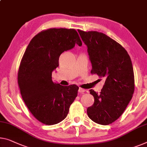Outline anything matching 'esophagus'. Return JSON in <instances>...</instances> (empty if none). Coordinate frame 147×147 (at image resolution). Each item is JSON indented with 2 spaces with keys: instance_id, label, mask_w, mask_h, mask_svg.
<instances>
[{
  "instance_id": "esophagus-1",
  "label": "esophagus",
  "mask_w": 147,
  "mask_h": 147,
  "mask_svg": "<svg viewBox=\"0 0 147 147\" xmlns=\"http://www.w3.org/2000/svg\"><path fill=\"white\" fill-rule=\"evenodd\" d=\"M85 91H86L85 90V89H83V88H79V89H78V92H79L80 93H83V92H84Z\"/></svg>"
}]
</instances>
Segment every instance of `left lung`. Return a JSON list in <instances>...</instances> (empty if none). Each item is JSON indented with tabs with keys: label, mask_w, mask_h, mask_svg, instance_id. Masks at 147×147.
I'll use <instances>...</instances> for the list:
<instances>
[{
	"label": "left lung",
	"mask_w": 147,
	"mask_h": 147,
	"mask_svg": "<svg viewBox=\"0 0 147 147\" xmlns=\"http://www.w3.org/2000/svg\"><path fill=\"white\" fill-rule=\"evenodd\" d=\"M92 63V74L106 79L98 94L90 92L94 98L92 106L87 108V114L96 123L109 125L123 113L135 90L134 72L127 51L106 34L96 31L78 30Z\"/></svg>",
	"instance_id": "obj_1"
}]
</instances>
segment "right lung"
Instances as JSON below:
<instances>
[{"mask_svg":"<svg viewBox=\"0 0 147 147\" xmlns=\"http://www.w3.org/2000/svg\"><path fill=\"white\" fill-rule=\"evenodd\" d=\"M75 44L82 43L74 29L43 30L30 41L21 60L18 83L22 97L32 114L43 124L63 121L77 96L76 85L64 86L52 80L61 54Z\"/></svg>","mask_w":147,"mask_h":147,"instance_id":"1","label":"right lung"}]
</instances>
